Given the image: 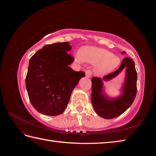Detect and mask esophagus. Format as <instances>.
<instances>
[{
  "label": "esophagus",
  "mask_w": 156,
  "mask_h": 156,
  "mask_svg": "<svg viewBox=\"0 0 156 156\" xmlns=\"http://www.w3.org/2000/svg\"><path fill=\"white\" fill-rule=\"evenodd\" d=\"M85 75H86L87 77H92V72L90 69H88L86 71Z\"/></svg>",
  "instance_id": "1"
}]
</instances>
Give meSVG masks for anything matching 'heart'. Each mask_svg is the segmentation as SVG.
<instances>
[{"mask_svg": "<svg viewBox=\"0 0 156 156\" xmlns=\"http://www.w3.org/2000/svg\"><path fill=\"white\" fill-rule=\"evenodd\" d=\"M75 60L78 63L83 61L96 65V70L100 73H106L116 68L120 63V59L111 52L105 49L85 46L79 51V54L75 56Z\"/></svg>", "mask_w": 156, "mask_h": 156, "instance_id": "b5f03b06", "label": "heart"}]
</instances>
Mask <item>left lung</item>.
Wrapping results in <instances>:
<instances>
[{
  "label": "left lung",
  "instance_id": "1",
  "mask_svg": "<svg viewBox=\"0 0 156 156\" xmlns=\"http://www.w3.org/2000/svg\"><path fill=\"white\" fill-rule=\"evenodd\" d=\"M122 54L126 53L124 51ZM126 68L125 82L122 87V94L115 99L108 98L102 90V80H108L115 77ZM136 73L134 61L129 57L122 60L120 68L115 72L108 74L103 79L94 77L92 79V103L97 114L105 119H111L119 116L133 103L136 94Z\"/></svg>",
  "mask_w": 156,
  "mask_h": 156
}]
</instances>
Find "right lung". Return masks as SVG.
<instances>
[{
	"mask_svg": "<svg viewBox=\"0 0 156 156\" xmlns=\"http://www.w3.org/2000/svg\"><path fill=\"white\" fill-rule=\"evenodd\" d=\"M68 42L44 46L29 60L26 87L32 106L41 114L57 116L66 108L71 94L81 77L69 65L74 58L68 53Z\"/></svg>",
	"mask_w": 156,
	"mask_h": 156,
	"instance_id": "right-lung-1",
	"label": "right lung"
}]
</instances>
